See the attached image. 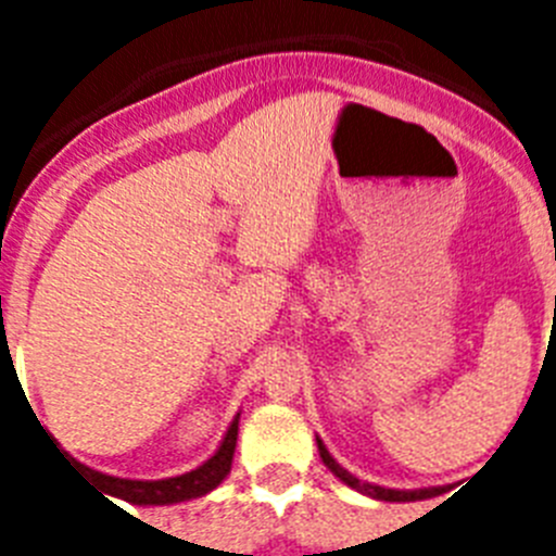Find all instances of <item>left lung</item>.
<instances>
[{
    "label": "left lung",
    "mask_w": 556,
    "mask_h": 556,
    "mask_svg": "<svg viewBox=\"0 0 556 556\" xmlns=\"http://www.w3.org/2000/svg\"><path fill=\"white\" fill-rule=\"evenodd\" d=\"M317 451H320V459L323 465H326L328 470H331L333 476H337L342 484H348V488H353L356 493L367 495V498H376V501H424V498H434V495H443L445 488H420V490H395V488H381V484H372V481H362L358 476H353L351 470H345L342 465H339L337 459H333L331 454H328L326 443H323L320 437H317Z\"/></svg>",
    "instance_id": "left-lung-1"
}]
</instances>
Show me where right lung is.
<instances>
[{
    "label": "right lung",
    "mask_w": 556,
    "mask_h": 556,
    "mask_svg": "<svg viewBox=\"0 0 556 556\" xmlns=\"http://www.w3.org/2000/svg\"><path fill=\"white\" fill-rule=\"evenodd\" d=\"M236 434H239V412L230 420L217 451L203 465H198L189 473L169 476V479H122V476H108L91 468L86 470L100 481L108 495L127 501V504H136V507H166V504L203 498V495H208L211 490H217L228 479L230 465H233Z\"/></svg>",
    "instance_id": "right-lung-1"
}]
</instances>
